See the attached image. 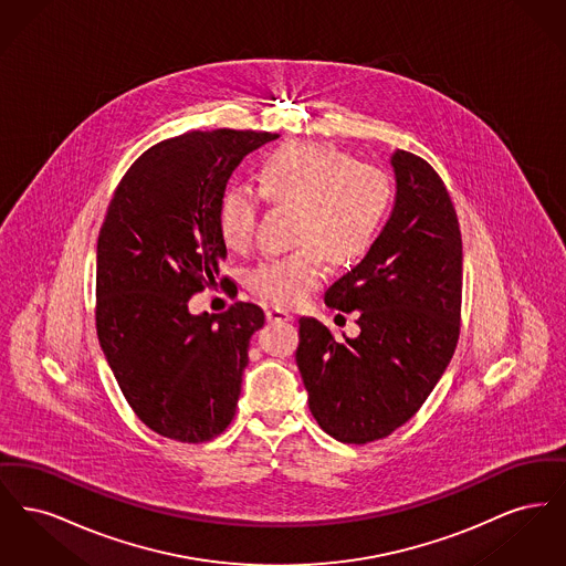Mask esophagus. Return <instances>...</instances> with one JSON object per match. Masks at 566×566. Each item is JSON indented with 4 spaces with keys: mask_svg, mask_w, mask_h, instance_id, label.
Segmentation results:
<instances>
[{
    "mask_svg": "<svg viewBox=\"0 0 566 566\" xmlns=\"http://www.w3.org/2000/svg\"><path fill=\"white\" fill-rule=\"evenodd\" d=\"M268 321H270V323H291V321H293V314L286 312V310L273 307V310H268Z\"/></svg>",
    "mask_w": 566,
    "mask_h": 566,
    "instance_id": "34e87169",
    "label": "esophagus"
}]
</instances>
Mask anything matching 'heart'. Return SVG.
<instances>
[{
	"label": "heart",
	"instance_id": "b5f03b06",
	"mask_svg": "<svg viewBox=\"0 0 566 566\" xmlns=\"http://www.w3.org/2000/svg\"><path fill=\"white\" fill-rule=\"evenodd\" d=\"M259 195L273 206L295 208V252L265 261L250 275V289L273 305H295L324 277V259L344 265L374 242L392 201V187L374 165L324 142H295L268 155L256 171ZM218 231L229 250L242 252L254 238L259 201L229 189L218 201Z\"/></svg>",
	"mask_w": 566,
	"mask_h": 566
}]
</instances>
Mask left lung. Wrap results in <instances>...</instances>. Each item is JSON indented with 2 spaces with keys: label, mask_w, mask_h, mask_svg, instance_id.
Returning <instances> with one entry per match:
<instances>
[{
  "label": "left lung",
  "mask_w": 566,
  "mask_h": 566,
  "mask_svg": "<svg viewBox=\"0 0 566 566\" xmlns=\"http://www.w3.org/2000/svg\"><path fill=\"white\" fill-rule=\"evenodd\" d=\"M395 208L367 256L324 293L358 312V337L298 321L296 367L310 409L331 437L369 443L403 427L422 407L457 350L462 240L457 210L429 163L390 157Z\"/></svg>",
  "instance_id": "obj_1"
}]
</instances>
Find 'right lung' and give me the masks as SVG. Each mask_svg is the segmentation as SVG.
<instances>
[{"label": "right lung", "instance_id": "add662e5", "mask_svg": "<svg viewBox=\"0 0 566 566\" xmlns=\"http://www.w3.org/2000/svg\"><path fill=\"white\" fill-rule=\"evenodd\" d=\"M275 137L218 129L163 139L109 201L97 240V337L127 403L163 437L199 443L233 420L265 314L242 301L192 314L189 298L227 259L216 212L233 169Z\"/></svg>", "mask_w": 566, "mask_h": 566}]
</instances>
